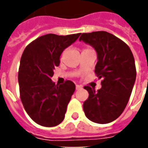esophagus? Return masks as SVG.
Wrapping results in <instances>:
<instances>
[{"label": "esophagus", "instance_id": "obj_1", "mask_svg": "<svg viewBox=\"0 0 148 148\" xmlns=\"http://www.w3.org/2000/svg\"><path fill=\"white\" fill-rule=\"evenodd\" d=\"M82 89V86H81L80 85H76V90H80Z\"/></svg>", "mask_w": 148, "mask_h": 148}]
</instances>
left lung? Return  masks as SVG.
I'll return each mask as SVG.
<instances>
[{"mask_svg":"<svg viewBox=\"0 0 148 148\" xmlns=\"http://www.w3.org/2000/svg\"><path fill=\"white\" fill-rule=\"evenodd\" d=\"M79 40L95 49L98 60L95 74L102 78L97 91L84 87L89 93L84 112L94 123L108 124L121 116L129 101L136 77L132 52L124 41L104 31L82 33Z\"/></svg>","mask_w":148,"mask_h":148,"instance_id":"8db88e82","label":"left lung"}]
</instances>
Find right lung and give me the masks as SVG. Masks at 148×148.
<instances>
[{
  "label": "right lung",
  "mask_w": 148,
  "mask_h": 148,
  "mask_svg": "<svg viewBox=\"0 0 148 148\" xmlns=\"http://www.w3.org/2000/svg\"><path fill=\"white\" fill-rule=\"evenodd\" d=\"M80 35L42 36L30 42L21 56L18 73L21 101L28 116L41 126L54 127L64 120L75 85L69 80L55 85L51 77L62 51Z\"/></svg>",
  "instance_id": "add662e5"
}]
</instances>
